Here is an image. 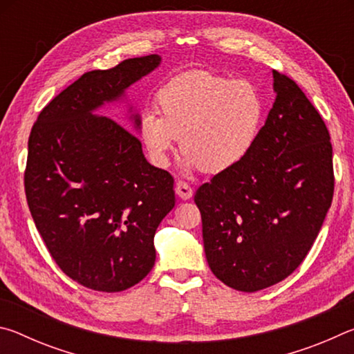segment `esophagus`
Returning <instances> with one entry per match:
<instances>
[{
    "label": "esophagus",
    "instance_id": "esophagus-1",
    "mask_svg": "<svg viewBox=\"0 0 354 354\" xmlns=\"http://www.w3.org/2000/svg\"><path fill=\"white\" fill-rule=\"evenodd\" d=\"M175 190H176V195L183 200H190L192 195H194V189H192L190 185L184 181H178Z\"/></svg>",
    "mask_w": 354,
    "mask_h": 354
}]
</instances>
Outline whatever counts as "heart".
I'll return each instance as SVG.
<instances>
[{
    "label": "heart",
    "instance_id": "heart-1",
    "mask_svg": "<svg viewBox=\"0 0 354 354\" xmlns=\"http://www.w3.org/2000/svg\"><path fill=\"white\" fill-rule=\"evenodd\" d=\"M137 131L158 167L169 165L183 137L185 165L220 175L237 169L253 151L266 122V98L253 82L209 71L171 77L158 92Z\"/></svg>",
    "mask_w": 354,
    "mask_h": 354
}]
</instances>
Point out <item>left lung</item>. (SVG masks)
<instances>
[{
    "label": "left lung",
    "instance_id": "left-lung-1",
    "mask_svg": "<svg viewBox=\"0 0 354 354\" xmlns=\"http://www.w3.org/2000/svg\"><path fill=\"white\" fill-rule=\"evenodd\" d=\"M277 92L253 151L198 187L212 273L241 292L286 279L308 256L334 194L333 145L298 84L273 70Z\"/></svg>",
    "mask_w": 354,
    "mask_h": 354
}]
</instances>
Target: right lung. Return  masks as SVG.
I'll use <instances>...</instances> for the list:
<instances>
[{"mask_svg":"<svg viewBox=\"0 0 354 354\" xmlns=\"http://www.w3.org/2000/svg\"><path fill=\"white\" fill-rule=\"evenodd\" d=\"M159 64L149 55L87 71L41 109L29 134V211L59 268L87 289L140 283L154 266L156 230L175 207L170 173L148 162L127 128L92 113Z\"/></svg>","mask_w":354,"mask_h":354,"instance_id":"right-lung-1","label":"right lung"}]
</instances>
